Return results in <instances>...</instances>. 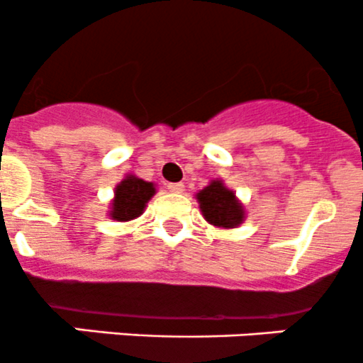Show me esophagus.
<instances>
[{
    "label": "esophagus",
    "instance_id": "34e87169",
    "mask_svg": "<svg viewBox=\"0 0 363 363\" xmlns=\"http://www.w3.org/2000/svg\"><path fill=\"white\" fill-rule=\"evenodd\" d=\"M167 189H169L171 192H174V194H182L183 190H185V185H183L182 182H177V183H167Z\"/></svg>",
    "mask_w": 363,
    "mask_h": 363
}]
</instances>
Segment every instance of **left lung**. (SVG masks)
Instances as JSON below:
<instances>
[{
    "mask_svg": "<svg viewBox=\"0 0 363 363\" xmlns=\"http://www.w3.org/2000/svg\"><path fill=\"white\" fill-rule=\"evenodd\" d=\"M201 211L210 224L218 228H236L243 218L242 204L236 201L233 190L225 189L220 182H211L197 194Z\"/></svg>",
    "mask_w": 363,
    "mask_h": 363,
    "instance_id": "obj_1",
    "label": "left lung"
}]
</instances>
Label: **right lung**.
<instances>
[{"instance_id":"1","label":"right lung","mask_w":363,"mask_h":363,"mask_svg":"<svg viewBox=\"0 0 363 363\" xmlns=\"http://www.w3.org/2000/svg\"><path fill=\"white\" fill-rule=\"evenodd\" d=\"M153 194H155L153 183L139 180L135 177H127L116 186V197L113 201L111 217L120 222L139 217Z\"/></svg>"}]
</instances>
